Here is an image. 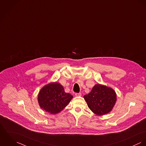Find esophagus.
<instances>
[{
  "instance_id": "obj_1",
  "label": "esophagus",
  "mask_w": 146,
  "mask_h": 146,
  "mask_svg": "<svg viewBox=\"0 0 146 146\" xmlns=\"http://www.w3.org/2000/svg\"><path fill=\"white\" fill-rule=\"evenodd\" d=\"M75 95H76V96H81V95H82V94H81V93H76V94H75Z\"/></svg>"
}]
</instances>
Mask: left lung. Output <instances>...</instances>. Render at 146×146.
<instances>
[{
  "label": "left lung",
  "instance_id": "8db88e82",
  "mask_svg": "<svg viewBox=\"0 0 146 146\" xmlns=\"http://www.w3.org/2000/svg\"><path fill=\"white\" fill-rule=\"evenodd\" d=\"M90 109L98 116L109 113L116 102V94L111 87L97 84L84 96Z\"/></svg>",
  "mask_w": 146,
  "mask_h": 146
}]
</instances>
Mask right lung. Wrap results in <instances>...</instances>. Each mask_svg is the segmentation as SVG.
<instances>
[{
	"label": "right lung",
	"mask_w": 146,
	"mask_h": 146,
	"mask_svg": "<svg viewBox=\"0 0 146 146\" xmlns=\"http://www.w3.org/2000/svg\"><path fill=\"white\" fill-rule=\"evenodd\" d=\"M73 96L66 93L63 86L58 83L50 82L39 91L37 100L40 107L51 114L62 111L68 105Z\"/></svg>",
	"instance_id": "add662e5"
}]
</instances>
